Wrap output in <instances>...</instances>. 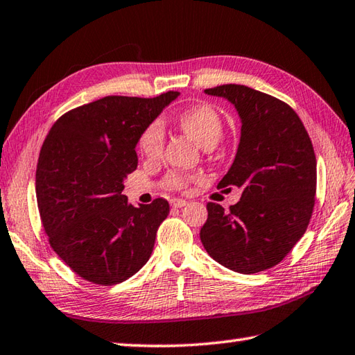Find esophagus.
<instances>
[{
    "label": "esophagus",
    "mask_w": 355,
    "mask_h": 355,
    "mask_svg": "<svg viewBox=\"0 0 355 355\" xmlns=\"http://www.w3.org/2000/svg\"><path fill=\"white\" fill-rule=\"evenodd\" d=\"M186 205H187V200H183V198H172L171 200L172 207H183Z\"/></svg>",
    "instance_id": "obj_1"
}]
</instances>
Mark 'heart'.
Wrapping results in <instances>:
<instances>
[{"instance_id":"1","label":"heart","mask_w":355,"mask_h":355,"mask_svg":"<svg viewBox=\"0 0 355 355\" xmlns=\"http://www.w3.org/2000/svg\"><path fill=\"white\" fill-rule=\"evenodd\" d=\"M177 123L180 129L203 149L211 144H217L223 135V120L217 110L206 103H200L183 110L178 115ZM163 144L164 130L162 124L155 121L144 129L138 141V148L146 158L155 159L162 155ZM187 183H189V177L183 173H171L168 177V186L173 189H183Z\"/></svg>"}]
</instances>
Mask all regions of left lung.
Here are the masks:
<instances>
[{
	"mask_svg": "<svg viewBox=\"0 0 355 355\" xmlns=\"http://www.w3.org/2000/svg\"><path fill=\"white\" fill-rule=\"evenodd\" d=\"M205 94L227 100L240 116L237 154L218 186L239 187L241 198L229 211L207 203L200 239L225 268L260 272L280 263L309 225L317 184L314 148L294 109L274 96L241 85Z\"/></svg>",
	"mask_w": 355,
	"mask_h": 355,
	"instance_id": "8db88e82",
	"label": "left lung"
}]
</instances>
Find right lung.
<instances>
[{"label": "right lung", "instance_id": "right-lung-1", "mask_svg": "<svg viewBox=\"0 0 355 355\" xmlns=\"http://www.w3.org/2000/svg\"><path fill=\"white\" fill-rule=\"evenodd\" d=\"M104 96L62 115L49 130L35 191L49 243L87 282L116 284L138 272L154 251L169 203L132 206L124 178L138 164L144 129L177 98Z\"/></svg>", "mask_w": 355, "mask_h": 355}]
</instances>
